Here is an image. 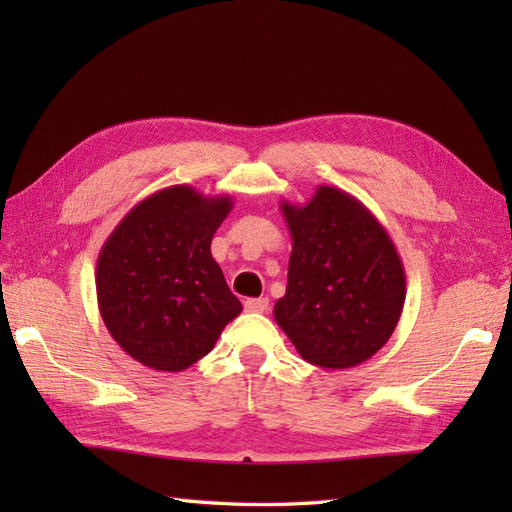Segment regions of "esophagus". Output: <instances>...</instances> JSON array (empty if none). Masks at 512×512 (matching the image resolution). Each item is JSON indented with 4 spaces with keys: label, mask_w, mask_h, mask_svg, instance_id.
Here are the masks:
<instances>
[{
    "label": "esophagus",
    "mask_w": 512,
    "mask_h": 512,
    "mask_svg": "<svg viewBox=\"0 0 512 512\" xmlns=\"http://www.w3.org/2000/svg\"><path fill=\"white\" fill-rule=\"evenodd\" d=\"M244 308L248 312H266L268 310V299L266 297H257V299H246Z\"/></svg>",
    "instance_id": "1"
}]
</instances>
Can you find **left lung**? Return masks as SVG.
I'll list each match as a JSON object with an SVG mask.
<instances>
[{"mask_svg": "<svg viewBox=\"0 0 512 512\" xmlns=\"http://www.w3.org/2000/svg\"><path fill=\"white\" fill-rule=\"evenodd\" d=\"M292 237L286 295L275 321L301 358L356 367L394 334L405 306V266L376 215L321 184L306 204L281 202Z\"/></svg>", "mask_w": 512, "mask_h": 512, "instance_id": "1", "label": "left lung"}]
</instances>
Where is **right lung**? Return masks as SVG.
<instances>
[{"mask_svg": "<svg viewBox=\"0 0 512 512\" xmlns=\"http://www.w3.org/2000/svg\"><path fill=\"white\" fill-rule=\"evenodd\" d=\"M231 209V195L209 198L173 184L140 200L105 239L96 299L107 332L134 361L182 372L242 312L211 255Z\"/></svg>", "mask_w": 512, "mask_h": 512, "instance_id": "right-lung-1", "label": "right lung"}]
</instances>
